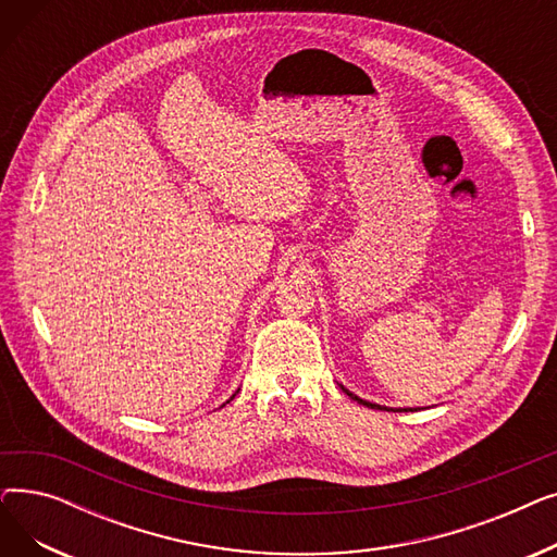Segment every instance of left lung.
Returning <instances> with one entry per match:
<instances>
[{
  "mask_svg": "<svg viewBox=\"0 0 557 557\" xmlns=\"http://www.w3.org/2000/svg\"><path fill=\"white\" fill-rule=\"evenodd\" d=\"M343 388V386H341ZM343 393H347L349 397H352L355 401H359V404H363V406H368V408H376V411H413V408H386V406H379V404H372V401H366V399H361V397H357L355 393H349L347 388H343Z\"/></svg>",
  "mask_w": 557,
  "mask_h": 557,
  "instance_id": "8db88e82",
  "label": "left lung"
}]
</instances>
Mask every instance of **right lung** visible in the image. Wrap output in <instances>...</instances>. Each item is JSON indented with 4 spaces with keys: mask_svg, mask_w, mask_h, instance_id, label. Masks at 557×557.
Returning a JSON list of instances; mask_svg holds the SVG:
<instances>
[{
    "mask_svg": "<svg viewBox=\"0 0 557 557\" xmlns=\"http://www.w3.org/2000/svg\"><path fill=\"white\" fill-rule=\"evenodd\" d=\"M232 397H234V395H232ZM232 397H230V399H232Z\"/></svg>",
    "mask_w": 557,
    "mask_h": 557,
    "instance_id": "obj_1",
    "label": "right lung"
}]
</instances>
